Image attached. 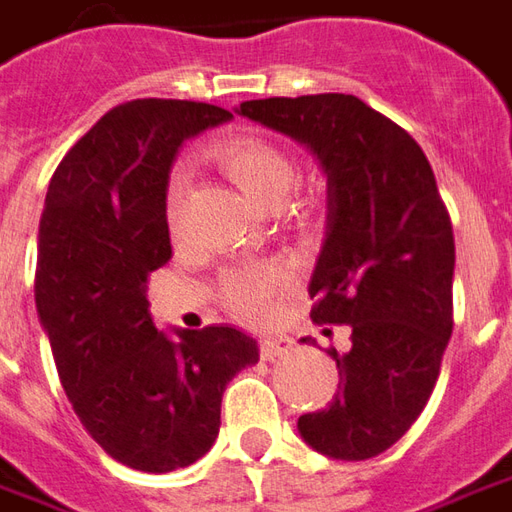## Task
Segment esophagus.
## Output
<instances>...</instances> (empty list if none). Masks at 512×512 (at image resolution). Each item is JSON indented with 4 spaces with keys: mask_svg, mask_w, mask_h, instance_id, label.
<instances>
[{
    "mask_svg": "<svg viewBox=\"0 0 512 512\" xmlns=\"http://www.w3.org/2000/svg\"><path fill=\"white\" fill-rule=\"evenodd\" d=\"M293 349V341L288 335H266L260 338V357L263 360H280Z\"/></svg>",
    "mask_w": 512,
    "mask_h": 512,
    "instance_id": "obj_1",
    "label": "esophagus"
}]
</instances>
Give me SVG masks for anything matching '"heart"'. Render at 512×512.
<instances>
[{"mask_svg":"<svg viewBox=\"0 0 512 512\" xmlns=\"http://www.w3.org/2000/svg\"><path fill=\"white\" fill-rule=\"evenodd\" d=\"M210 157L252 202L263 207L280 205L296 180L291 157L257 132H235L221 138L210 146ZM182 191H185V171H174L166 194L169 213H174V207L180 205ZM285 285H288V271L274 263L235 268L224 280V299L238 318L266 321L274 313V305Z\"/></svg>","mask_w":512,"mask_h":512,"instance_id":"heart-1","label":"heart"}]
</instances>
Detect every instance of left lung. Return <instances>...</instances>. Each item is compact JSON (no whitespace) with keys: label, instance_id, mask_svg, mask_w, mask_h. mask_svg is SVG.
Wrapping results in <instances>:
<instances>
[{"label":"left lung","instance_id":"obj_1","mask_svg":"<svg viewBox=\"0 0 512 512\" xmlns=\"http://www.w3.org/2000/svg\"><path fill=\"white\" fill-rule=\"evenodd\" d=\"M238 113L307 146L327 177L310 316L349 324L352 349H332L338 393L296 427L321 455L368 460L421 416L452 335L455 235L430 160L349 94L252 99Z\"/></svg>","mask_w":512,"mask_h":512}]
</instances>
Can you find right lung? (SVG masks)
<instances>
[{
    "label": "right lung",
    "mask_w": 512,
    "mask_h": 512,
    "mask_svg": "<svg viewBox=\"0 0 512 512\" xmlns=\"http://www.w3.org/2000/svg\"><path fill=\"white\" fill-rule=\"evenodd\" d=\"M182 99L113 107L60 160L38 227L35 307L63 391L107 455L146 474L213 446L227 382L260 360L235 327L157 330L149 274L171 257L166 194L182 141L230 121Z\"/></svg>",
    "instance_id": "1"
}]
</instances>
